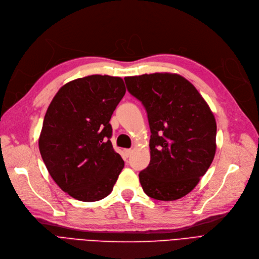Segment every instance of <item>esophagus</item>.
I'll list each match as a JSON object with an SVG mask.
<instances>
[{
    "label": "esophagus",
    "instance_id": "obj_1",
    "mask_svg": "<svg viewBox=\"0 0 259 259\" xmlns=\"http://www.w3.org/2000/svg\"><path fill=\"white\" fill-rule=\"evenodd\" d=\"M123 153H124V156L125 157H128L130 155H131V153H132V150L131 149H125L123 151Z\"/></svg>",
    "mask_w": 259,
    "mask_h": 259
}]
</instances>
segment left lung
<instances>
[{"mask_svg": "<svg viewBox=\"0 0 259 259\" xmlns=\"http://www.w3.org/2000/svg\"><path fill=\"white\" fill-rule=\"evenodd\" d=\"M148 113L151 160L139 173L143 191L159 201L188 194L210 167L217 124L199 91L185 77L153 73L124 77Z\"/></svg>", "mask_w": 259, "mask_h": 259, "instance_id": "1", "label": "left lung"}]
</instances>
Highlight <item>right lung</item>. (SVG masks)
<instances>
[{
  "label": "right lung",
  "instance_id": "add662e5",
  "mask_svg": "<svg viewBox=\"0 0 259 259\" xmlns=\"http://www.w3.org/2000/svg\"><path fill=\"white\" fill-rule=\"evenodd\" d=\"M125 95L121 77L90 75L67 82L52 100L39 137L46 167L59 188L96 202L112 191L124 161L110 142V118Z\"/></svg>",
  "mask_w": 259,
  "mask_h": 259
}]
</instances>
